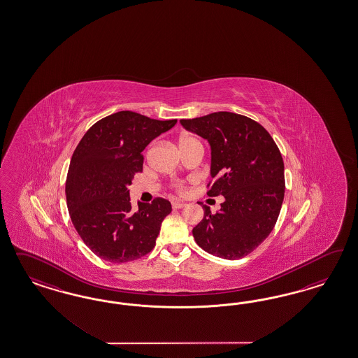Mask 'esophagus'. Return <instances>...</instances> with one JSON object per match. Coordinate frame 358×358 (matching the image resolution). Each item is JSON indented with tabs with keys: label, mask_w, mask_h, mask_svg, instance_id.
<instances>
[{
	"label": "esophagus",
	"mask_w": 358,
	"mask_h": 358,
	"mask_svg": "<svg viewBox=\"0 0 358 358\" xmlns=\"http://www.w3.org/2000/svg\"><path fill=\"white\" fill-rule=\"evenodd\" d=\"M172 206H173V208H184V207L186 206V203L174 201V202H172Z\"/></svg>",
	"instance_id": "34e87169"
}]
</instances>
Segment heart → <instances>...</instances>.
I'll return each mask as SVG.
<instances>
[{
	"label": "heart",
	"instance_id": "obj_1",
	"mask_svg": "<svg viewBox=\"0 0 358 358\" xmlns=\"http://www.w3.org/2000/svg\"><path fill=\"white\" fill-rule=\"evenodd\" d=\"M196 139L193 138V136H184V138H181V141H180V145H182V144H186V143H190V141H195ZM176 187L178 189V192H184V186L181 184L176 185Z\"/></svg>",
	"mask_w": 358,
	"mask_h": 358
}]
</instances>
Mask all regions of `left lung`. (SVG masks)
Returning a JSON list of instances; mask_svg holds the SVG:
<instances>
[{
	"instance_id": "obj_1",
	"label": "left lung",
	"mask_w": 358,
	"mask_h": 358,
	"mask_svg": "<svg viewBox=\"0 0 358 358\" xmlns=\"http://www.w3.org/2000/svg\"><path fill=\"white\" fill-rule=\"evenodd\" d=\"M187 131L211 147V177L207 195H223L217 214L203 206V219L193 228L196 244L207 253L238 260L256 250L281 211L285 166L271 134L248 117L217 111L181 120Z\"/></svg>"
}]
</instances>
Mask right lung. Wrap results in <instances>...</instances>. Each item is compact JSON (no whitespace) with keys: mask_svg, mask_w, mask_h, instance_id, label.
I'll return each mask as SVG.
<instances>
[{"mask_svg":"<svg viewBox=\"0 0 358 358\" xmlns=\"http://www.w3.org/2000/svg\"><path fill=\"white\" fill-rule=\"evenodd\" d=\"M177 120L118 111L94 123L78 143L65 182L77 234L98 257L127 262L150 253L172 205L164 198L132 208L127 189L143 171V151Z\"/></svg>","mask_w":358,"mask_h":358,"instance_id":"right-lung-1","label":"right lung"}]
</instances>
